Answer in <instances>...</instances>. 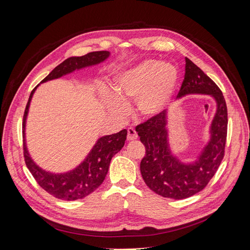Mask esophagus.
Instances as JSON below:
<instances>
[{"label": "esophagus", "instance_id": "esophagus-1", "mask_svg": "<svg viewBox=\"0 0 250 250\" xmlns=\"http://www.w3.org/2000/svg\"><path fill=\"white\" fill-rule=\"evenodd\" d=\"M138 139V134L136 132V129L133 127H128L127 128V140L132 141Z\"/></svg>", "mask_w": 250, "mask_h": 250}]
</instances>
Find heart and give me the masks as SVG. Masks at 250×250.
Returning a JSON list of instances; mask_svg holds the SVG:
<instances>
[{
    "mask_svg": "<svg viewBox=\"0 0 250 250\" xmlns=\"http://www.w3.org/2000/svg\"><path fill=\"white\" fill-rule=\"evenodd\" d=\"M177 82L178 71L173 64L147 60L118 75L112 85L113 93H104L102 102L111 114L124 117L128 103L135 101L137 114L151 118L167 108Z\"/></svg>",
    "mask_w": 250,
    "mask_h": 250,
    "instance_id": "heart-1",
    "label": "heart"
}]
</instances>
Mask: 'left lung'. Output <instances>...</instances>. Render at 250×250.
<instances>
[{
    "label": "left lung",
    "mask_w": 250,
    "mask_h": 250,
    "mask_svg": "<svg viewBox=\"0 0 250 250\" xmlns=\"http://www.w3.org/2000/svg\"><path fill=\"white\" fill-rule=\"evenodd\" d=\"M190 94L212 96L217 109L209 126V140L192 162H182L173 155L168 140L167 111L137 125L146 148L140 169L148 188L163 198L182 200L203 190L223 160L227 138V106L222 91L211 78L186 58V75L177 98Z\"/></svg>",
    "instance_id": "left-lung-1"
}]
</instances>
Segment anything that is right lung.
Wrapping results in <instances>:
<instances>
[{
	"label": "right lung",
	"instance_id": "add662e5",
	"mask_svg": "<svg viewBox=\"0 0 250 250\" xmlns=\"http://www.w3.org/2000/svg\"><path fill=\"white\" fill-rule=\"evenodd\" d=\"M109 56V51L102 50L89 52L82 57L69 58L52 70L41 84L71 74L76 70L98 64L108 59ZM38 86L39 84L32 90L23 116V149L26 166L38 185L49 194L54 195L55 198L63 201L84 199L85 196L98 188L103 182L108 172L111 158L117 152H120L125 145L127 135L126 129H123L120 133L99 138L83 162L73 170L62 173L46 171L32 160L27 146H26V120H27L32 96Z\"/></svg>",
	"mask_w": 250,
	"mask_h": 250
}]
</instances>
